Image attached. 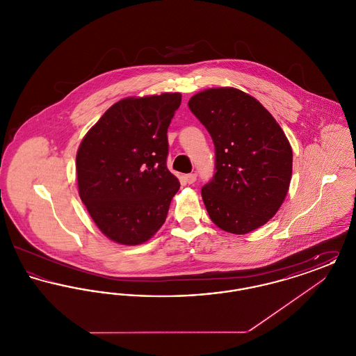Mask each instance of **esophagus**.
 I'll return each instance as SVG.
<instances>
[{
    "instance_id": "1",
    "label": "esophagus",
    "mask_w": 356,
    "mask_h": 356,
    "mask_svg": "<svg viewBox=\"0 0 356 356\" xmlns=\"http://www.w3.org/2000/svg\"><path fill=\"white\" fill-rule=\"evenodd\" d=\"M184 180H186V184H193L196 181V175L195 173H189L184 176Z\"/></svg>"
}]
</instances>
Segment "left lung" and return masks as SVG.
I'll list each match as a JSON object with an SVG mask.
<instances>
[{
  "mask_svg": "<svg viewBox=\"0 0 356 356\" xmlns=\"http://www.w3.org/2000/svg\"><path fill=\"white\" fill-rule=\"evenodd\" d=\"M188 106L215 144L216 172L202 188L211 220L235 235L264 225L279 211L291 183L287 136L260 102L236 88L205 89Z\"/></svg>",
  "mask_w": 356,
  "mask_h": 356,
  "instance_id": "left-lung-1",
  "label": "left lung"
}]
</instances>
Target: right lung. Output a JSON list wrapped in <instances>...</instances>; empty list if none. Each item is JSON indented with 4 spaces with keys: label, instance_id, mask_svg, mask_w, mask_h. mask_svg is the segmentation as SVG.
I'll return each mask as SVG.
<instances>
[{
    "label": "right lung",
    "instance_id": "add662e5",
    "mask_svg": "<svg viewBox=\"0 0 356 356\" xmlns=\"http://www.w3.org/2000/svg\"><path fill=\"white\" fill-rule=\"evenodd\" d=\"M180 102L177 92L122 99L79 147V195L99 229L119 244L145 243L167 219L180 188L167 168V132Z\"/></svg>",
    "mask_w": 356,
    "mask_h": 356
}]
</instances>
